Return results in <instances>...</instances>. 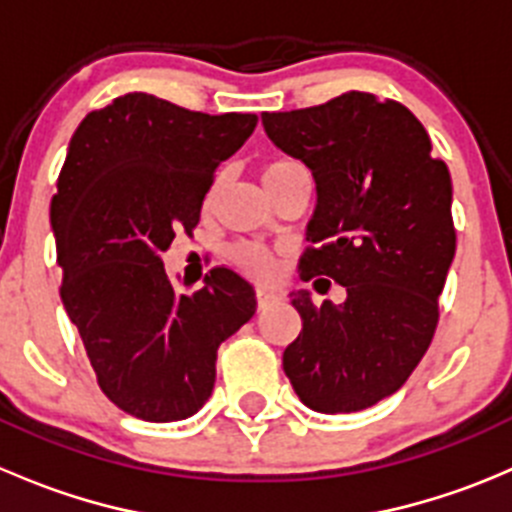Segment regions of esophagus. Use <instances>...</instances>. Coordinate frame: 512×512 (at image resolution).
<instances>
[{
    "label": "esophagus",
    "mask_w": 512,
    "mask_h": 512,
    "mask_svg": "<svg viewBox=\"0 0 512 512\" xmlns=\"http://www.w3.org/2000/svg\"><path fill=\"white\" fill-rule=\"evenodd\" d=\"M255 297H257V307L265 309V307H270L272 302H275L277 294L272 292V289H267V287H257V294H255Z\"/></svg>",
    "instance_id": "esophagus-1"
}]
</instances>
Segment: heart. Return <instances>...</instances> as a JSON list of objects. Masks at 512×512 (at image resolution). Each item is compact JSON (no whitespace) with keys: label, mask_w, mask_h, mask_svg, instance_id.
Here are the masks:
<instances>
[{"label":"heart","mask_w":512,"mask_h":512,"mask_svg":"<svg viewBox=\"0 0 512 512\" xmlns=\"http://www.w3.org/2000/svg\"><path fill=\"white\" fill-rule=\"evenodd\" d=\"M292 163L294 160H275V163H270L265 170H262V180H265L267 175L275 173V170L285 168V165H292ZM227 257H230L242 272L257 277V280H267V277H272V272L277 270L275 255H272L267 247L255 245V242H237V245H232L230 250H227Z\"/></svg>","instance_id":"1"}]
</instances>
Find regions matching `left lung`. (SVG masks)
I'll return each instance as SVG.
<instances>
[{"label": "left lung", "instance_id": "8db88e82", "mask_svg": "<svg viewBox=\"0 0 512 512\" xmlns=\"http://www.w3.org/2000/svg\"><path fill=\"white\" fill-rule=\"evenodd\" d=\"M267 138L317 185L304 282L329 277L342 304L292 292L302 332L282 354L294 394L319 414H352L396 394L431 344L456 255L453 185L421 121L396 101L342 94L262 113Z\"/></svg>", "mask_w": 512, "mask_h": 512}]
</instances>
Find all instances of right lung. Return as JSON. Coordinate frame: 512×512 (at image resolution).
<instances>
[{
  "mask_svg": "<svg viewBox=\"0 0 512 512\" xmlns=\"http://www.w3.org/2000/svg\"><path fill=\"white\" fill-rule=\"evenodd\" d=\"M255 113L208 116L151 94L118 96L79 123L51 200L61 302L103 394L153 423L198 414L218 347L250 322L255 289L215 267L178 292L163 265L200 220L213 173L252 136Z\"/></svg>",
  "mask_w": 512,
  "mask_h": 512,
  "instance_id": "1",
  "label": "right lung"
}]
</instances>
